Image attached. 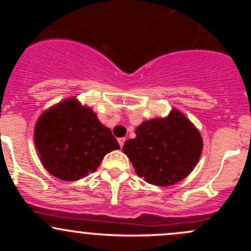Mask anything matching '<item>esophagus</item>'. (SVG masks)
I'll return each mask as SVG.
<instances>
[{"label":"esophagus","mask_w":251,"mask_h":251,"mask_svg":"<svg viewBox=\"0 0 251 251\" xmlns=\"http://www.w3.org/2000/svg\"><path fill=\"white\" fill-rule=\"evenodd\" d=\"M125 142H126V138H119V139H118V143H119L120 148H123L124 144H125Z\"/></svg>","instance_id":"esophagus-1"}]
</instances>
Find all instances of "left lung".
Returning <instances> with one entry per match:
<instances>
[{
	"instance_id": "1",
	"label": "left lung",
	"mask_w": 251,
	"mask_h": 251,
	"mask_svg": "<svg viewBox=\"0 0 251 251\" xmlns=\"http://www.w3.org/2000/svg\"><path fill=\"white\" fill-rule=\"evenodd\" d=\"M201 150L198 129L175 108L166 118L140 124L134 139L126 140L123 148L137 175L158 186L184 179L200 160Z\"/></svg>"
}]
</instances>
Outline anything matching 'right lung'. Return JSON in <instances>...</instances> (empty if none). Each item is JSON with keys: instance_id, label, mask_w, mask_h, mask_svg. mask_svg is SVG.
I'll use <instances>...</instances> for the list:
<instances>
[{"instance_id": "1", "label": "right lung", "mask_w": 251, "mask_h": 251, "mask_svg": "<svg viewBox=\"0 0 251 251\" xmlns=\"http://www.w3.org/2000/svg\"><path fill=\"white\" fill-rule=\"evenodd\" d=\"M34 143L45 169L67 181L94 172L106 154L120 149L111 129L75 98L43 112L34 129Z\"/></svg>"}]
</instances>
